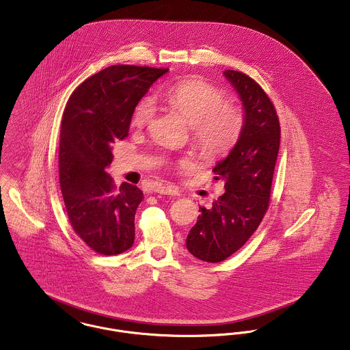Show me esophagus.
Returning a JSON list of instances; mask_svg holds the SVG:
<instances>
[{"label": "esophagus", "instance_id": "obj_1", "mask_svg": "<svg viewBox=\"0 0 350 350\" xmlns=\"http://www.w3.org/2000/svg\"><path fill=\"white\" fill-rule=\"evenodd\" d=\"M154 191L160 194H166V196H178V189L172 185L156 186Z\"/></svg>", "mask_w": 350, "mask_h": 350}]
</instances>
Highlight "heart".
I'll use <instances>...</instances> for the list:
<instances>
[{"instance_id":"heart-1","label":"heart","mask_w":350,"mask_h":350,"mask_svg":"<svg viewBox=\"0 0 350 350\" xmlns=\"http://www.w3.org/2000/svg\"><path fill=\"white\" fill-rule=\"evenodd\" d=\"M159 102L178 111L191 125L193 139L208 157L227 153L239 140L245 128V112L235 104L225 103L226 92L211 83L191 78L160 90ZM156 105L152 98L136 104L131 123L143 128L152 122Z\"/></svg>"}]
</instances>
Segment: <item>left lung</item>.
Segmentation results:
<instances>
[{
  "instance_id": "8db88e82",
  "label": "left lung",
  "mask_w": 350,
  "mask_h": 350,
  "mask_svg": "<svg viewBox=\"0 0 350 350\" xmlns=\"http://www.w3.org/2000/svg\"><path fill=\"white\" fill-rule=\"evenodd\" d=\"M224 74L243 103L246 122L235 146L213 169L226 191L210 207H200L201 215L186 238L189 252L210 263L237 252L260 225L280 146L279 118L265 90L241 71Z\"/></svg>"
}]
</instances>
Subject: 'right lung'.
<instances>
[{
	"mask_svg": "<svg viewBox=\"0 0 350 350\" xmlns=\"http://www.w3.org/2000/svg\"><path fill=\"white\" fill-rule=\"evenodd\" d=\"M167 68L115 64L75 88L63 111L59 184L67 217L83 242L102 255H118L135 241L137 186L115 185L105 167L112 145L128 136L136 104Z\"/></svg>",
	"mask_w": 350,
	"mask_h": 350,
	"instance_id": "add662e5",
	"label": "right lung"
}]
</instances>
